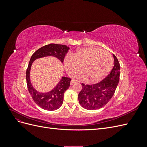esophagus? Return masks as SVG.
I'll return each mask as SVG.
<instances>
[{"label": "esophagus", "instance_id": "34e87169", "mask_svg": "<svg viewBox=\"0 0 147 147\" xmlns=\"http://www.w3.org/2000/svg\"><path fill=\"white\" fill-rule=\"evenodd\" d=\"M77 82H75L74 80H72L70 82V85H73V84H74L75 83H76Z\"/></svg>", "mask_w": 147, "mask_h": 147}]
</instances>
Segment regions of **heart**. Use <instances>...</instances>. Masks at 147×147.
I'll return each mask as SVG.
<instances>
[{
    "label": "heart",
    "mask_w": 147,
    "mask_h": 147,
    "mask_svg": "<svg viewBox=\"0 0 147 147\" xmlns=\"http://www.w3.org/2000/svg\"><path fill=\"white\" fill-rule=\"evenodd\" d=\"M113 57L110 53L97 47L80 48L72 55L65 56L64 67L70 77H74L80 69L84 70L77 75L79 80L89 77L92 82L102 80L110 72L113 65Z\"/></svg>",
    "instance_id": "obj_1"
}]
</instances>
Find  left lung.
<instances>
[{
	"mask_svg": "<svg viewBox=\"0 0 147 147\" xmlns=\"http://www.w3.org/2000/svg\"><path fill=\"white\" fill-rule=\"evenodd\" d=\"M114 66L110 74L100 82L94 84L82 83L78 96L79 103L84 109L92 110L103 107L112 99L119 83L120 65L113 54Z\"/></svg>",
	"mask_w": 147,
	"mask_h": 147,
	"instance_id": "8db88e82",
	"label": "left lung"
}]
</instances>
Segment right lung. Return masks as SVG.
Instances as JSON below:
<instances>
[{"label": "right lung", "mask_w": 147, "mask_h": 147, "mask_svg": "<svg viewBox=\"0 0 147 147\" xmlns=\"http://www.w3.org/2000/svg\"><path fill=\"white\" fill-rule=\"evenodd\" d=\"M69 49L66 45L51 43L39 48L31 56L28 69L26 70V82L28 90L35 103L44 110L53 111L60 107L63 104L64 92L70 86L71 79L68 77H62L59 82L51 90L48 92H40L35 90L30 82L31 67L35 60L48 56L56 57L63 63Z\"/></svg>", "instance_id": "add662e5"}]
</instances>
